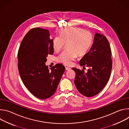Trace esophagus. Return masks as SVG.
Returning <instances> with one entry per match:
<instances>
[{"label":"esophagus","mask_w":129,"mask_h":129,"mask_svg":"<svg viewBox=\"0 0 129 129\" xmlns=\"http://www.w3.org/2000/svg\"><path fill=\"white\" fill-rule=\"evenodd\" d=\"M70 69H71V68L69 67H65L66 70H70Z\"/></svg>","instance_id":"obj_1"}]
</instances>
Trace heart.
Masks as SVG:
<instances>
[{
  "label": "heart",
  "mask_w": 129,
  "mask_h": 129,
  "mask_svg": "<svg viewBox=\"0 0 129 129\" xmlns=\"http://www.w3.org/2000/svg\"><path fill=\"white\" fill-rule=\"evenodd\" d=\"M92 36L90 32L78 27H70L62 29L59 36L52 40L53 49L58 51L63 47L64 43H67L66 51L62 52L57 58L58 62L69 65L78 55L85 54L92 42Z\"/></svg>",
  "instance_id": "obj_1"
}]
</instances>
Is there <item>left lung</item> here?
I'll list each match as a JSON object with an SVG mask.
<instances>
[{
    "label": "left lung",
    "mask_w": 129,
    "mask_h": 129,
    "mask_svg": "<svg viewBox=\"0 0 129 129\" xmlns=\"http://www.w3.org/2000/svg\"><path fill=\"white\" fill-rule=\"evenodd\" d=\"M111 50L106 37L96 33L89 51L80 61L81 66L87 65V72L73 67L76 73L75 84L82 95L93 96L102 91L108 82L112 69Z\"/></svg>",
    "instance_id": "1"
}]
</instances>
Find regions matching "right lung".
<instances>
[{
  "label": "right lung",
  "mask_w": 129,
  "mask_h": 129,
  "mask_svg": "<svg viewBox=\"0 0 129 129\" xmlns=\"http://www.w3.org/2000/svg\"><path fill=\"white\" fill-rule=\"evenodd\" d=\"M48 30L31 29L24 36L18 53V67L21 79L36 97L46 99L56 92L65 70L61 64L48 69L47 57L54 49Z\"/></svg>",
  "instance_id": "1"
}]
</instances>
